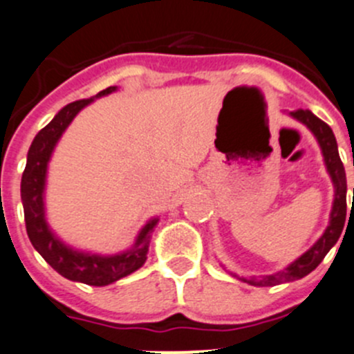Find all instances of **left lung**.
I'll use <instances>...</instances> for the list:
<instances>
[{
	"label": "left lung",
	"mask_w": 354,
	"mask_h": 354,
	"mask_svg": "<svg viewBox=\"0 0 354 354\" xmlns=\"http://www.w3.org/2000/svg\"><path fill=\"white\" fill-rule=\"evenodd\" d=\"M290 118H294L296 121L303 122L308 129L315 135L318 145L322 149V156H324L325 167H327V173L330 176L332 185H334V202H332V211H330V219H328V226L325 228L324 235L303 254V256L297 257L296 261L287 266V268L280 270V272L273 273V275H263V277H239L233 272H226L232 277H236L242 282L249 283L254 287H273L279 286V283L286 282H294V280H299L303 277H306L308 273L313 272L318 264L324 261V257L327 256L328 250L337 243L339 236H341L342 228H344L346 221V190H348V185H346V171L342 166V160L339 157L337 150V142H335V136L332 133L330 126L327 122H324L322 119H318L317 115L311 111H303V109H297V111L289 112Z\"/></svg>",
	"instance_id": "obj_1"
}]
</instances>
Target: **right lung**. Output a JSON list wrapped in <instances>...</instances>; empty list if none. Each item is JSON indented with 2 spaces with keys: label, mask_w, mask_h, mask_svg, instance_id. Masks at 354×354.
Wrapping results in <instances>:
<instances>
[{
  "label": "right lung",
  "mask_w": 354,
  "mask_h": 354,
  "mask_svg": "<svg viewBox=\"0 0 354 354\" xmlns=\"http://www.w3.org/2000/svg\"><path fill=\"white\" fill-rule=\"evenodd\" d=\"M114 91H118V86H111L107 90L100 91L97 97L88 98V100H77L65 105L51 119L50 124L44 126L34 136L29 152H27V164L22 174V183H20V197H22L27 235H29L34 249L62 277L72 280V282L88 283V286L95 287L114 283L122 277L131 275L133 272L142 268L147 261L150 236L159 223V218H152L150 221H147V225L140 230L135 243L128 250L102 256V254L74 249L58 239L57 233L50 228L46 221L44 190H46L48 164H50L55 147L65 129L82 109L93 104L97 98L111 95Z\"/></svg>",
  "instance_id": "add662e5"
}]
</instances>
